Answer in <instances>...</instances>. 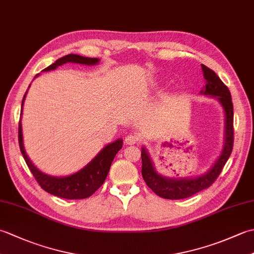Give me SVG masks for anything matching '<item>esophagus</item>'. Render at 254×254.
I'll list each match as a JSON object with an SVG mask.
<instances>
[{"label":"esophagus","instance_id":"esophagus-1","mask_svg":"<svg viewBox=\"0 0 254 254\" xmlns=\"http://www.w3.org/2000/svg\"><path fill=\"white\" fill-rule=\"evenodd\" d=\"M138 141V137L136 135H127L126 138H124V143L127 145H134L136 144Z\"/></svg>","mask_w":254,"mask_h":254}]
</instances>
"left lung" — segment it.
<instances>
[{"label":"left lung","mask_w":254,"mask_h":254,"mask_svg":"<svg viewBox=\"0 0 254 254\" xmlns=\"http://www.w3.org/2000/svg\"><path fill=\"white\" fill-rule=\"evenodd\" d=\"M203 76L206 80L201 94L216 99L223 107L225 115L224 145L218 158L204 174L196 177L168 178L156 170L152 158L144 146L142 147V176L146 185L158 196L168 199H181L190 197L197 192L207 189L217 179L223 167L227 163L234 146V107L230 91L217 74L207 66L203 65Z\"/></svg>","instance_id":"8db88e82"}]
</instances>
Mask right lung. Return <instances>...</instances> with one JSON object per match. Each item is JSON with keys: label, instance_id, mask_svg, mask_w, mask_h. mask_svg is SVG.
Here are the masks:
<instances>
[{"label": "right lung", "instance_id": "obj_1", "mask_svg": "<svg viewBox=\"0 0 254 254\" xmlns=\"http://www.w3.org/2000/svg\"><path fill=\"white\" fill-rule=\"evenodd\" d=\"M99 61V59L97 58H86L78 55H67L63 58L58 59L55 63L46 67L44 69V72L52 71V69H56L57 67L61 66L65 63H77L84 64V65H97ZM37 76H39V74H37L35 78ZM26 95L27 91L24 95L23 101H21V113H23V106ZM18 142L20 152L23 154V157L26 161V164L30 169L31 174L36 178L38 183L40 185V187L48 193L67 199H82L89 197L91 194H94L98 190L106 180L108 172L110 170L112 160L115 159V156L117 155L119 150L122 148L123 145V139L118 138L115 142L107 144L87 165L83 167L80 170L75 172V174L63 177H55L47 175L45 172H42L39 168H37L28 157V155H27L24 147L21 121H19L18 126Z\"/></svg>", "mask_w": 254, "mask_h": 254}]
</instances>
